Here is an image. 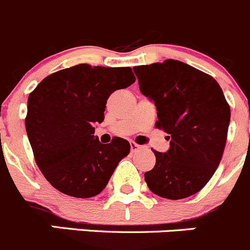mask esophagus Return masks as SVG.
<instances>
[{
    "label": "esophagus",
    "instance_id": "obj_1",
    "mask_svg": "<svg viewBox=\"0 0 250 250\" xmlns=\"http://www.w3.org/2000/svg\"><path fill=\"white\" fill-rule=\"evenodd\" d=\"M130 148H131V152H135V151H137L139 148H141V146L137 145L136 143H134V141H132V143H130Z\"/></svg>",
    "mask_w": 250,
    "mask_h": 250
}]
</instances>
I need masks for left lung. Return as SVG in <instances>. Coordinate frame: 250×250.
<instances>
[{
  "instance_id": "left-lung-1",
  "label": "left lung",
  "mask_w": 250,
  "mask_h": 250,
  "mask_svg": "<svg viewBox=\"0 0 250 250\" xmlns=\"http://www.w3.org/2000/svg\"><path fill=\"white\" fill-rule=\"evenodd\" d=\"M140 91L155 103L157 129L168 134L167 152L153 150L145 172L148 188L167 200L192 196L207 185L221 162L230 109L216 79L173 59L134 68Z\"/></svg>"
}]
</instances>
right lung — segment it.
I'll use <instances>...</instances> for the list:
<instances>
[{
	"instance_id": "1",
	"label": "right lung",
	"mask_w": 250,
	"mask_h": 250,
	"mask_svg": "<svg viewBox=\"0 0 250 250\" xmlns=\"http://www.w3.org/2000/svg\"><path fill=\"white\" fill-rule=\"evenodd\" d=\"M135 83L130 67L79 64L48 75L29 94L26 131L37 165L62 193L89 198L106 187L130 152L125 139L102 144L94 136L104 120L106 100Z\"/></svg>"
}]
</instances>
